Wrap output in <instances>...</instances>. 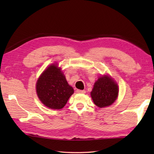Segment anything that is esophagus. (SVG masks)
Returning <instances> with one entry per match:
<instances>
[{
  "instance_id": "obj_1",
  "label": "esophagus",
  "mask_w": 154,
  "mask_h": 154,
  "mask_svg": "<svg viewBox=\"0 0 154 154\" xmlns=\"http://www.w3.org/2000/svg\"><path fill=\"white\" fill-rule=\"evenodd\" d=\"M77 93H79V94H84V93H85V91L77 89Z\"/></svg>"
}]
</instances>
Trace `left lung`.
<instances>
[{
  "mask_svg": "<svg viewBox=\"0 0 154 154\" xmlns=\"http://www.w3.org/2000/svg\"><path fill=\"white\" fill-rule=\"evenodd\" d=\"M119 86L109 75L100 77L94 84L91 96L97 106L104 108L113 104L119 95Z\"/></svg>",
  "mask_w": 154,
  "mask_h": 154,
  "instance_id": "obj_1",
  "label": "left lung"
}]
</instances>
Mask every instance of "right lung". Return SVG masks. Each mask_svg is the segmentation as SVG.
<instances>
[{"label":"right lung","mask_w":154,"mask_h":154,"mask_svg":"<svg viewBox=\"0 0 154 154\" xmlns=\"http://www.w3.org/2000/svg\"><path fill=\"white\" fill-rule=\"evenodd\" d=\"M36 93L45 106L51 109H61L73 94V87L68 84L63 72L57 64L47 67L38 78Z\"/></svg>","instance_id":"add662e5"}]
</instances>
